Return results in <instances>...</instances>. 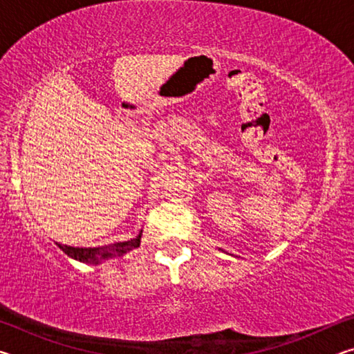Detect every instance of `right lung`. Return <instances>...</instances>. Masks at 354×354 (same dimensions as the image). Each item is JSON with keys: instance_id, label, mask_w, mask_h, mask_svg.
Wrapping results in <instances>:
<instances>
[{"instance_id": "add662e5", "label": "right lung", "mask_w": 354, "mask_h": 354, "mask_svg": "<svg viewBox=\"0 0 354 354\" xmlns=\"http://www.w3.org/2000/svg\"><path fill=\"white\" fill-rule=\"evenodd\" d=\"M140 239H142V230L139 234L134 239H129V241L124 242H115L111 245H103V247H70V245H56L61 248L65 254L71 259L80 261L82 263H88V266H100L101 262H106L109 259H115V257H122L131 250H136L140 247Z\"/></svg>"}]
</instances>
